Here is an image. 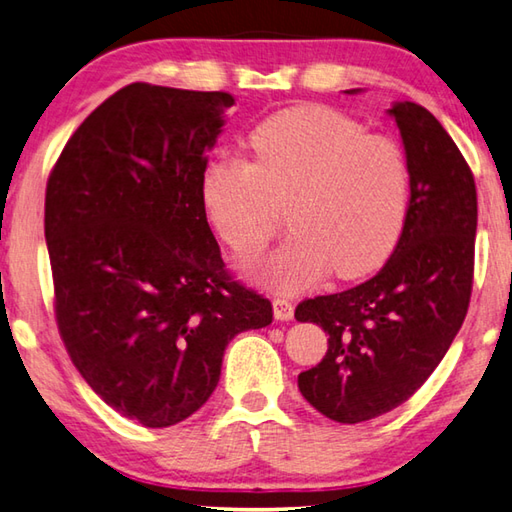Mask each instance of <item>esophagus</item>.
<instances>
[{
    "label": "esophagus",
    "mask_w": 512,
    "mask_h": 512,
    "mask_svg": "<svg viewBox=\"0 0 512 512\" xmlns=\"http://www.w3.org/2000/svg\"><path fill=\"white\" fill-rule=\"evenodd\" d=\"M274 316L278 321H292L294 318V303L287 298H274Z\"/></svg>",
    "instance_id": "34e87169"
}]
</instances>
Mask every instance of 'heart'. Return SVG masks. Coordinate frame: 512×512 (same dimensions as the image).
I'll list each match as a JSON object with an SVG mask.
<instances>
[{"label": "heart", "instance_id": "1", "mask_svg": "<svg viewBox=\"0 0 512 512\" xmlns=\"http://www.w3.org/2000/svg\"><path fill=\"white\" fill-rule=\"evenodd\" d=\"M247 144L252 160L209 162L200 194L209 223L240 256L278 234L287 207L294 234L252 260L249 276L292 294L330 269L350 281L388 260L410 209V162L397 138L327 106H298L258 124Z\"/></svg>", "mask_w": 512, "mask_h": 512}]
</instances>
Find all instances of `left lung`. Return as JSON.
Here are the masks:
<instances>
[{
  "mask_svg": "<svg viewBox=\"0 0 512 512\" xmlns=\"http://www.w3.org/2000/svg\"><path fill=\"white\" fill-rule=\"evenodd\" d=\"M390 113L410 162L397 249L370 281L305 298L294 312L330 334L298 390L339 423L381 417L428 381L464 323L475 278L477 189L466 158L421 104L399 102Z\"/></svg>",
  "mask_w": 512,
  "mask_h": 512,
  "instance_id": "left-lung-1",
  "label": "left lung"
}]
</instances>
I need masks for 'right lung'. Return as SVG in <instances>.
<instances>
[{"label":"right lung","mask_w":512,"mask_h":512,"mask_svg":"<svg viewBox=\"0 0 512 512\" xmlns=\"http://www.w3.org/2000/svg\"><path fill=\"white\" fill-rule=\"evenodd\" d=\"M234 104L225 91L133 82L66 142L46 182L57 330L122 417L169 428L216 390L227 343L272 303L227 272L200 182Z\"/></svg>","instance_id":"obj_1"}]
</instances>
